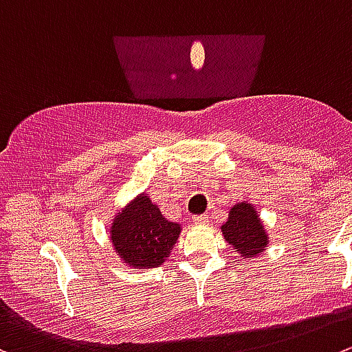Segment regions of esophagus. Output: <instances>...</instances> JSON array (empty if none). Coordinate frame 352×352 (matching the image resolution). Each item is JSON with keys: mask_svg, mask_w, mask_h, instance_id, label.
Returning a JSON list of instances; mask_svg holds the SVG:
<instances>
[{"mask_svg": "<svg viewBox=\"0 0 352 352\" xmlns=\"http://www.w3.org/2000/svg\"><path fill=\"white\" fill-rule=\"evenodd\" d=\"M193 223L200 224V226H204V224L209 223V216H207V214H200V216H193Z\"/></svg>", "mask_w": 352, "mask_h": 352, "instance_id": "1", "label": "esophagus"}]
</instances>
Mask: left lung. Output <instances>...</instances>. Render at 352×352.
<instances>
[{
	"label": "left lung",
	"instance_id": "obj_1",
	"mask_svg": "<svg viewBox=\"0 0 352 352\" xmlns=\"http://www.w3.org/2000/svg\"><path fill=\"white\" fill-rule=\"evenodd\" d=\"M221 232L226 242L232 243L235 252L242 254V257L259 256L267 243V235L256 209L245 202L232 207L228 221L223 224Z\"/></svg>",
	"mask_w": 352,
	"mask_h": 352
}]
</instances>
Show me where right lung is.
Instances as JSON below:
<instances>
[{
  "instance_id": "right-lung-1",
  "label": "right lung",
  "mask_w": 352,
  "mask_h": 352,
  "mask_svg": "<svg viewBox=\"0 0 352 352\" xmlns=\"http://www.w3.org/2000/svg\"><path fill=\"white\" fill-rule=\"evenodd\" d=\"M182 226L170 223L146 195L133 200L110 230L116 252L133 267H155L164 263L178 240Z\"/></svg>"
}]
</instances>
